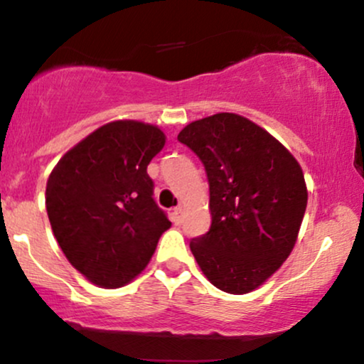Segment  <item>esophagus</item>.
Masks as SVG:
<instances>
[{
  "label": "esophagus",
  "instance_id": "1",
  "mask_svg": "<svg viewBox=\"0 0 364 364\" xmlns=\"http://www.w3.org/2000/svg\"><path fill=\"white\" fill-rule=\"evenodd\" d=\"M181 220H183V208L181 207L174 208V210H173V223L179 225V224H181Z\"/></svg>",
  "mask_w": 364,
  "mask_h": 364
}]
</instances>
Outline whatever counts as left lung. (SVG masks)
I'll list each match as a JSON object with an SVG mask.
<instances>
[{
    "label": "left lung",
    "mask_w": 364,
    "mask_h": 364,
    "mask_svg": "<svg viewBox=\"0 0 364 364\" xmlns=\"http://www.w3.org/2000/svg\"><path fill=\"white\" fill-rule=\"evenodd\" d=\"M178 140L203 162L210 190V229L190 241L196 263L217 289H257L298 240L308 203L301 166L267 129L235 112L196 119Z\"/></svg>",
    "instance_id": "8db88e82"
}]
</instances>
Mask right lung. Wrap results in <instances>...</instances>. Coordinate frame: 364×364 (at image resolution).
<instances>
[{"instance_id":"1","label":"right lung","mask_w":364,"mask_h":364,"mask_svg":"<svg viewBox=\"0 0 364 364\" xmlns=\"http://www.w3.org/2000/svg\"><path fill=\"white\" fill-rule=\"evenodd\" d=\"M166 135L156 124H102L60 159L46 185V210L58 245L99 287L132 282L171 228L154 202L147 166Z\"/></svg>"}]
</instances>
